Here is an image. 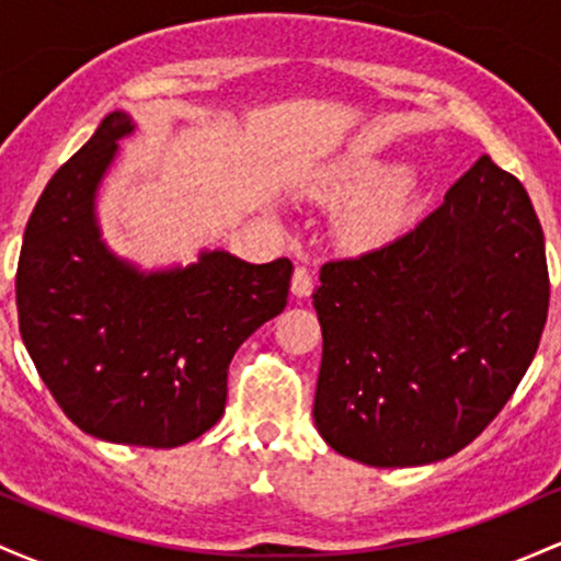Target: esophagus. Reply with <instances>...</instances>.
I'll use <instances>...</instances> for the list:
<instances>
[{"mask_svg": "<svg viewBox=\"0 0 561 561\" xmlns=\"http://www.w3.org/2000/svg\"><path fill=\"white\" fill-rule=\"evenodd\" d=\"M289 289H293L295 298H308L313 293V274L306 266H298L293 272V287Z\"/></svg>", "mask_w": 561, "mask_h": 561, "instance_id": "esophagus-1", "label": "esophagus"}]
</instances>
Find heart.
<instances>
[{
    "mask_svg": "<svg viewBox=\"0 0 561 561\" xmlns=\"http://www.w3.org/2000/svg\"><path fill=\"white\" fill-rule=\"evenodd\" d=\"M324 197L358 195L345 208L343 231L356 248H379L390 242L414 214L420 182L403 165L379 158H353L332 165L319 179Z\"/></svg>",
    "mask_w": 561,
    "mask_h": 561,
    "instance_id": "obj_1",
    "label": "heart"
}]
</instances>
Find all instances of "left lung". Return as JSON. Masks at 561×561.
Returning a JSON list of instances; mask_svg holds the SVG:
<instances>
[{"label":"left lung","instance_id":"obj_1","mask_svg":"<svg viewBox=\"0 0 561 561\" xmlns=\"http://www.w3.org/2000/svg\"><path fill=\"white\" fill-rule=\"evenodd\" d=\"M313 422L369 467L448 459L495 420L549 313L543 229L482 156L440 208L382 248L321 266Z\"/></svg>","mask_w":561,"mask_h":561}]
</instances>
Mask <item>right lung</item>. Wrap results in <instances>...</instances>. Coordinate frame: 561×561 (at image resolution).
<instances>
[{"mask_svg":"<svg viewBox=\"0 0 561 561\" xmlns=\"http://www.w3.org/2000/svg\"><path fill=\"white\" fill-rule=\"evenodd\" d=\"M131 118L105 115L44 186L15 274L21 337L66 416L87 435L176 448L221 420L237 347L285 311L293 263L205 250L139 272L102 242L94 199Z\"/></svg>","mask_w":561,"mask_h":561,"instance_id":"1","label":"right lung"}]
</instances>
